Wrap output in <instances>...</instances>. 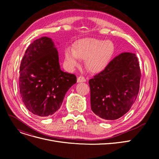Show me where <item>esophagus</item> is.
I'll use <instances>...</instances> for the list:
<instances>
[{"label": "esophagus", "mask_w": 159, "mask_h": 159, "mask_svg": "<svg viewBox=\"0 0 159 159\" xmlns=\"http://www.w3.org/2000/svg\"><path fill=\"white\" fill-rule=\"evenodd\" d=\"M86 81V79L83 76H79L77 78V82H84Z\"/></svg>", "instance_id": "1"}]
</instances>
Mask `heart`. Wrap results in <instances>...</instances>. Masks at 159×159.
I'll return each mask as SVG.
<instances>
[{"label": "heart", "mask_w": 159, "mask_h": 159, "mask_svg": "<svg viewBox=\"0 0 159 159\" xmlns=\"http://www.w3.org/2000/svg\"><path fill=\"white\" fill-rule=\"evenodd\" d=\"M114 44L110 40L86 38L79 40L72 48L65 50L66 62L71 68L78 66L79 60L85 61L87 70L99 73L109 64L115 53Z\"/></svg>", "instance_id": "obj_1"}]
</instances>
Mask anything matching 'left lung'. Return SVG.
Wrapping results in <instances>:
<instances>
[{
  "label": "left lung",
  "instance_id": "8db88e82",
  "mask_svg": "<svg viewBox=\"0 0 159 159\" xmlns=\"http://www.w3.org/2000/svg\"><path fill=\"white\" fill-rule=\"evenodd\" d=\"M141 73L136 55L124 52L89 80L91 108L99 117L116 120L126 114L135 103Z\"/></svg>",
  "mask_w": 159,
  "mask_h": 159
}]
</instances>
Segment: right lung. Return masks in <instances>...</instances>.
<instances>
[{"mask_svg": "<svg viewBox=\"0 0 159 159\" xmlns=\"http://www.w3.org/2000/svg\"><path fill=\"white\" fill-rule=\"evenodd\" d=\"M77 82L73 74L62 71L51 39L41 37L29 45L20 66V93L27 109L48 116L61 106L68 90Z\"/></svg>", "mask_w": 159, "mask_h": 159, "instance_id": "1", "label": "right lung"}]
</instances>
